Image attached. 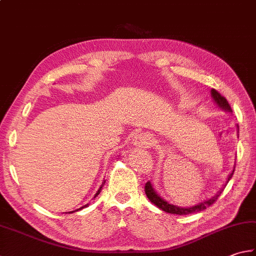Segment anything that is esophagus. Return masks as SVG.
<instances>
[{"label":"esophagus","mask_w":256,"mask_h":256,"mask_svg":"<svg viewBox=\"0 0 256 256\" xmlns=\"http://www.w3.org/2000/svg\"><path fill=\"white\" fill-rule=\"evenodd\" d=\"M152 138L150 134H148L146 132H142L136 136L134 140V144H136L139 148H149L152 146Z\"/></svg>","instance_id":"obj_1"}]
</instances>
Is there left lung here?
I'll list each match as a JSON object with an SVG mask.
<instances>
[{"mask_svg":"<svg viewBox=\"0 0 256 256\" xmlns=\"http://www.w3.org/2000/svg\"><path fill=\"white\" fill-rule=\"evenodd\" d=\"M210 97L213 98L216 106H218V108H220L222 110H223V112H232V109H230V106L228 104V101L226 100L224 97H222V96L215 89H212L210 90ZM236 128H238V126H236ZM234 170H235V165L233 167L232 172L230 174L228 177V180H226V182H225L224 187L228 185V182H230V178H232L233 174H234ZM224 187H222V190H220V192H218V194L212 197V198L205 200L204 202H200V203L196 204L194 206H190V207H180V206L172 205L170 203H168L166 200H164L162 197H160V196L157 194V192L155 190V188H154V186H152V184L150 182H146V186H144V192H146V195L148 197V200H150L154 205H156L159 210L166 212V213H170V214L188 215V214H192V213H197V212L204 210L207 208V207H210L212 204H214L215 202H216V200L218 198V196L222 194V192L224 190Z\"/></svg>","mask_w":256,"mask_h":256,"instance_id":"1","label":"left lung"}]
</instances>
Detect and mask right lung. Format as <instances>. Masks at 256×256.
I'll return each instance as SVG.
<instances>
[{
  "mask_svg": "<svg viewBox=\"0 0 256 256\" xmlns=\"http://www.w3.org/2000/svg\"><path fill=\"white\" fill-rule=\"evenodd\" d=\"M104 182H106V180H104L102 184H101V186L99 187V190H97V192H96V194H94V198H96V197H97V196L100 194V192H101V190H102V187H104ZM88 206H89V204H86V205H84V206H82V207H80V208H78V210H72V212H69V213H74V212H78V210H82V208H84V207H88Z\"/></svg>",
  "mask_w": 256,
  "mask_h": 256,
  "instance_id": "add662e5",
  "label": "right lung"
}]
</instances>
